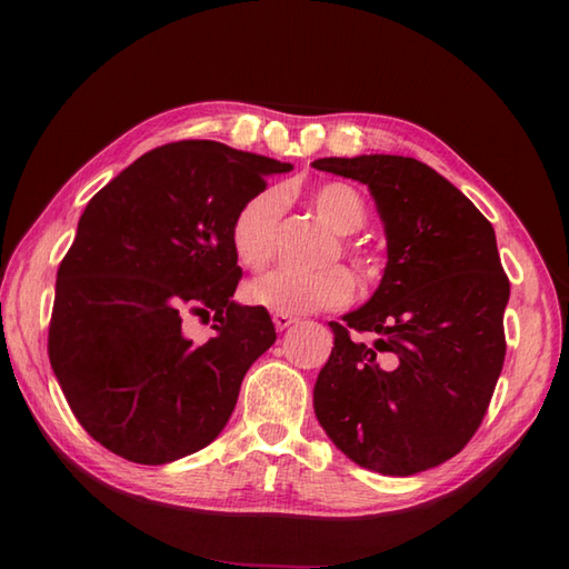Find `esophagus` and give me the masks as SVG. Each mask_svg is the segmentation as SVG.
Listing matches in <instances>:
<instances>
[{
	"instance_id": "34e87169",
	"label": "esophagus",
	"mask_w": 569,
	"mask_h": 569,
	"mask_svg": "<svg viewBox=\"0 0 569 569\" xmlns=\"http://www.w3.org/2000/svg\"><path fill=\"white\" fill-rule=\"evenodd\" d=\"M293 322H298V318H293V316H286V312H276V316H273L276 330H286V328H291Z\"/></svg>"
}]
</instances>
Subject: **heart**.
<instances>
[{"label": "heart", "instance_id": "obj_1", "mask_svg": "<svg viewBox=\"0 0 569 569\" xmlns=\"http://www.w3.org/2000/svg\"><path fill=\"white\" fill-rule=\"evenodd\" d=\"M310 202L318 214L337 234H355L367 222V204L359 192L347 183H322L310 190ZM283 212V196L273 188L253 192L234 212L229 227L234 257L251 271L263 269L276 251L278 222ZM347 259L359 278H367L373 269L369 253L347 244ZM352 278L340 266L322 271H296L273 269L247 286V298L253 306H261L286 316H303V312L330 310L345 306L352 298Z\"/></svg>", "mask_w": 569, "mask_h": 569}]
</instances>
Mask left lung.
Returning a JSON list of instances; mask_svg holds the SVG:
<instances>
[{
  "label": "left lung",
  "mask_w": 569,
  "mask_h": 569,
  "mask_svg": "<svg viewBox=\"0 0 569 569\" xmlns=\"http://www.w3.org/2000/svg\"><path fill=\"white\" fill-rule=\"evenodd\" d=\"M365 183L386 232V269L365 306L330 322L312 391L328 438L352 462L410 477L455 457L487 416L506 357L509 278L475 202L408 156L318 159ZM375 335L373 343L357 333Z\"/></svg>",
  "instance_id": "left-lung-1"
}]
</instances>
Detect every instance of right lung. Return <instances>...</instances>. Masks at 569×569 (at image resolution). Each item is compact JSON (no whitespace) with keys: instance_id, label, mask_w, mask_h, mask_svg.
<instances>
[{"instance_id":"1","label":"right lung","mask_w":569,"mask_h":569,"mask_svg":"<svg viewBox=\"0 0 569 569\" xmlns=\"http://www.w3.org/2000/svg\"><path fill=\"white\" fill-rule=\"evenodd\" d=\"M291 163L176 141L143 153L88 208L60 261L48 359L80 426L137 465L208 447L249 367L276 342L269 310L232 300L234 212ZM216 312L192 343L188 315Z\"/></svg>"}]
</instances>
